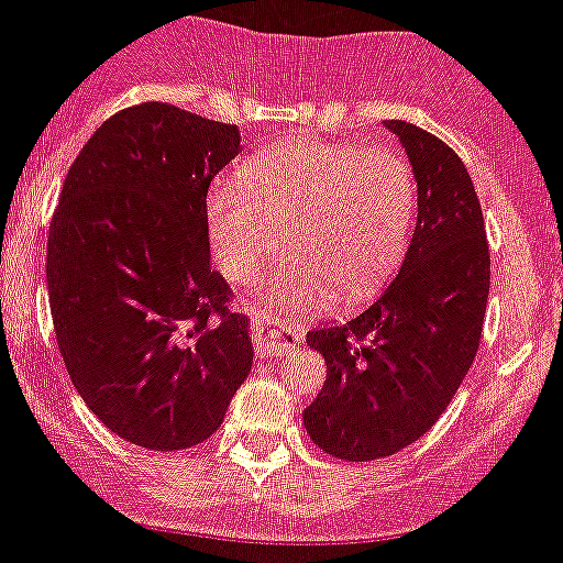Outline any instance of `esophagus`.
<instances>
[{"label":"esophagus","mask_w":563,"mask_h":563,"mask_svg":"<svg viewBox=\"0 0 563 563\" xmlns=\"http://www.w3.org/2000/svg\"><path fill=\"white\" fill-rule=\"evenodd\" d=\"M254 325H257V354L263 360H272V356H280L286 351L297 349L302 331L297 322L288 320H275V317H254Z\"/></svg>","instance_id":"esophagus-1"}]
</instances>
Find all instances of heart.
Returning a JSON list of instances; mask_svg holds the SVG:
<instances>
[{
  "label": "heart",
  "instance_id": "1",
  "mask_svg": "<svg viewBox=\"0 0 563 563\" xmlns=\"http://www.w3.org/2000/svg\"><path fill=\"white\" fill-rule=\"evenodd\" d=\"M413 207V173L397 150L288 141L249 158L241 180L209 189V246L229 280L246 283L283 243L288 257L268 300L283 311L314 309L334 288L371 295L394 272Z\"/></svg>",
  "mask_w": 563,
  "mask_h": 563
}]
</instances>
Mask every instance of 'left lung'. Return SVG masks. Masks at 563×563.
Returning a JSON list of instances; mask_svg holds the SVG:
<instances>
[{
	"mask_svg": "<svg viewBox=\"0 0 563 563\" xmlns=\"http://www.w3.org/2000/svg\"><path fill=\"white\" fill-rule=\"evenodd\" d=\"M417 180V227L383 297L309 331L325 385L302 413L320 451L371 462L417 442L473 365L490 291L485 218L462 158L408 121H385Z\"/></svg>",
	"mask_w": 563,
	"mask_h": 563,
	"instance_id": "obj_1",
	"label": "left lung"
}]
</instances>
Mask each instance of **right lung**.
<instances>
[{"mask_svg": "<svg viewBox=\"0 0 563 563\" xmlns=\"http://www.w3.org/2000/svg\"><path fill=\"white\" fill-rule=\"evenodd\" d=\"M241 130L173 104L126 107L73 161L47 238V295L87 408L146 451L221 428L252 371V334L212 268L209 184Z\"/></svg>", "mask_w": 563, "mask_h": 563, "instance_id": "obj_1", "label": "right lung"}]
</instances>
